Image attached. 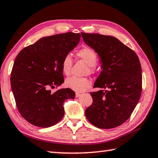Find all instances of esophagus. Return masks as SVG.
Here are the masks:
<instances>
[{
  "mask_svg": "<svg viewBox=\"0 0 158 158\" xmlns=\"http://www.w3.org/2000/svg\"><path fill=\"white\" fill-rule=\"evenodd\" d=\"M81 93H76V95H75L76 98H79V97H80V96H81Z\"/></svg>",
  "mask_w": 158,
  "mask_h": 158,
  "instance_id": "obj_1",
  "label": "esophagus"
}]
</instances>
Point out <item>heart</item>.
Instances as JSON below:
<instances>
[{"label": "heart", "mask_w": 158, "mask_h": 158, "mask_svg": "<svg viewBox=\"0 0 158 158\" xmlns=\"http://www.w3.org/2000/svg\"><path fill=\"white\" fill-rule=\"evenodd\" d=\"M77 56L89 65L88 72L91 74L95 73L94 66H95L98 63V56L94 50L89 47L82 48L77 52ZM73 63V59L69 55H65L63 57L61 62V69L65 75L68 76L70 74ZM65 85L67 88L74 91L82 93L89 89L91 85V82L88 78L72 77L65 80Z\"/></svg>", "instance_id": "obj_1"}]
</instances>
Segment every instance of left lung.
<instances>
[{
  "instance_id": "obj_1",
  "label": "left lung",
  "mask_w": 158,
  "mask_h": 158,
  "mask_svg": "<svg viewBox=\"0 0 158 158\" xmlns=\"http://www.w3.org/2000/svg\"><path fill=\"white\" fill-rule=\"evenodd\" d=\"M85 44L100 58L102 70L95 88L108 89L91 92L93 104L85 116L93 125L111 129L129 118L142 90L141 67L137 55L117 38L97 33H81Z\"/></svg>"
}]
</instances>
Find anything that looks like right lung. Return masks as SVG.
Returning <instances> with one entry per match:
<instances>
[{"label": "right lung", "mask_w": 158, "mask_h": 158, "mask_svg": "<svg viewBox=\"0 0 158 158\" xmlns=\"http://www.w3.org/2000/svg\"><path fill=\"white\" fill-rule=\"evenodd\" d=\"M79 33H69L42 37L18 53L11 73V87L17 109L35 126L49 127L64 116L63 103L75 93L50 89L64 82L61 62L80 40Z\"/></svg>", "instance_id": "add662e5"}]
</instances>
